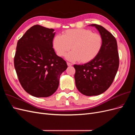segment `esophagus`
<instances>
[{
	"instance_id": "1",
	"label": "esophagus",
	"mask_w": 135,
	"mask_h": 135,
	"mask_svg": "<svg viewBox=\"0 0 135 135\" xmlns=\"http://www.w3.org/2000/svg\"><path fill=\"white\" fill-rule=\"evenodd\" d=\"M67 65H68V66H72V64H71V63H70V62H67Z\"/></svg>"
}]
</instances>
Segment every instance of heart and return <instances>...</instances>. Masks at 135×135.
I'll return each instance as SVG.
<instances>
[{"label":"heart","mask_w":135,"mask_h":135,"mask_svg":"<svg viewBox=\"0 0 135 135\" xmlns=\"http://www.w3.org/2000/svg\"><path fill=\"white\" fill-rule=\"evenodd\" d=\"M53 45L59 56H64L71 48L72 51L66 56V59L85 63L99 55L103 46V39L100 35L93 33L88 29H69L64 31L62 36H55Z\"/></svg>","instance_id":"1"}]
</instances>
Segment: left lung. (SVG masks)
Listing matches in <instances>:
<instances>
[{
    "mask_svg": "<svg viewBox=\"0 0 135 135\" xmlns=\"http://www.w3.org/2000/svg\"><path fill=\"white\" fill-rule=\"evenodd\" d=\"M95 27L103 39L101 50L96 57L83 65H74L76 87L85 96H97L112 84L119 67V56L115 37L107 29L97 24Z\"/></svg>",
    "mask_w": 135,
    "mask_h": 135,
    "instance_id": "1",
    "label": "left lung"
}]
</instances>
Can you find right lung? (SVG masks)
Returning <instances> with one entry per match:
<instances>
[{
	"instance_id": "add662e5",
	"label": "right lung",
	"mask_w": 135,
	"mask_h": 135,
	"mask_svg": "<svg viewBox=\"0 0 135 135\" xmlns=\"http://www.w3.org/2000/svg\"><path fill=\"white\" fill-rule=\"evenodd\" d=\"M54 31L36 25L17 42L14 58L16 73L24 90L34 97L53 95L58 88L61 74L68 68L53 48Z\"/></svg>"
}]
</instances>
